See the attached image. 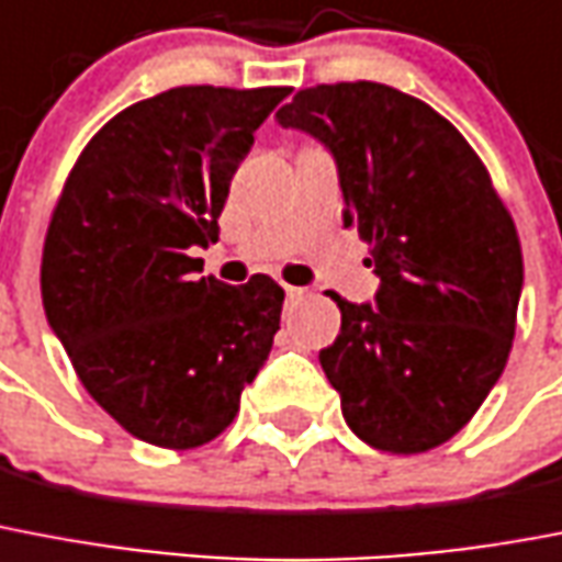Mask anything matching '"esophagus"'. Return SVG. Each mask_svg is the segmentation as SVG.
<instances>
[{"label": "esophagus", "mask_w": 562, "mask_h": 562, "mask_svg": "<svg viewBox=\"0 0 562 562\" xmlns=\"http://www.w3.org/2000/svg\"><path fill=\"white\" fill-rule=\"evenodd\" d=\"M284 293H286V299H302V286H290V284H284Z\"/></svg>", "instance_id": "34e87169"}]
</instances>
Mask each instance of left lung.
<instances>
[{
    "mask_svg": "<svg viewBox=\"0 0 562 562\" xmlns=\"http://www.w3.org/2000/svg\"><path fill=\"white\" fill-rule=\"evenodd\" d=\"M330 147L345 226L371 246L376 307L330 293L342 330L318 362L359 441L392 456L447 443L505 371L522 290L514 217L470 142L374 80L299 89L278 110Z\"/></svg>",
    "mask_w": 562,
    "mask_h": 562,
    "instance_id": "8db88e82",
    "label": "left lung"
}]
</instances>
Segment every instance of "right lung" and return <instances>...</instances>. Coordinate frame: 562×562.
I'll use <instances>...</instances> for the list:
<instances>
[{
    "instance_id": "right-lung-1",
    "label": "right lung",
    "mask_w": 562,
    "mask_h": 562,
    "mask_svg": "<svg viewBox=\"0 0 562 562\" xmlns=\"http://www.w3.org/2000/svg\"><path fill=\"white\" fill-rule=\"evenodd\" d=\"M290 87H173L110 119L48 220L40 290L89 397L138 441L194 450L240 412L281 327L269 276L196 278L191 246L220 211L255 130Z\"/></svg>"
}]
</instances>
